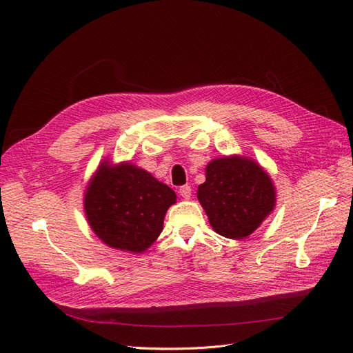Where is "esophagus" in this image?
I'll return each mask as SVG.
<instances>
[{
	"mask_svg": "<svg viewBox=\"0 0 353 353\" xmlns=\"http://www.w3.org/2000/svg\"><path fill=\"white\" fill-rule=\"evenodd\" d=\"M178 193H179V196H181V197L190 199V196H191V187H190V185H183V187H179Z\"/></svg>",
	"mask_w": 353,
	"mask_h": 353,
	"instance_id": "34e87169",
	"label": "esophagus"
}]
</instances>
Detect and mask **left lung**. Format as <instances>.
Wrapping results in <instances>:
<instances>
[{
	"label": "left lung",
	"mask_w": 353,
	"mask_h": 353,
	"mask_svg": "<svg viewBox=\"0 0 353 353\" xmlns=\"http://www.w3.org/2000/svg\"><path fill=\"white\" fill-rule=\"evenodd\" d=\"M197 199L219 236L249 237L275 208L276 193L268 172L253 159L223 156L210 160Z\"/></svg>",
	"instance_id": "1"
}]
</instances>
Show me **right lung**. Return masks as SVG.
Here are the masks:
<instances>
[{"instance_id": "obj_1", "label": "right lung", "mask_w": 353, "mask_h": 353, "mask_svg": "<svg viewBox=\"0 0 353 353\" xmlns=\"http://www.w3.org/2000/svg\"><path fill=\"white\" fill-rule=\"evenodd\" d=\"M176 203L172 188L131 162L103 160L83 194L85 216L105 245L143 253L163 230L168 209Z\"/></svg>"}]
</instances>
